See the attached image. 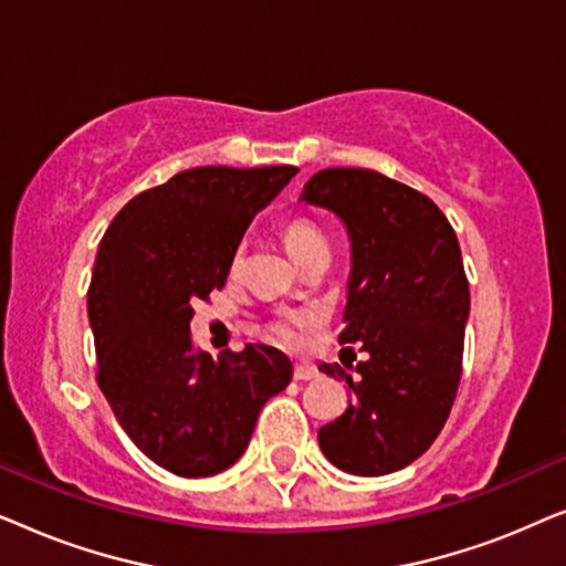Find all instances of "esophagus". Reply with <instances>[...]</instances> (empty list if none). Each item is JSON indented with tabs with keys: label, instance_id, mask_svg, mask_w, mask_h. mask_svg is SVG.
<instances>
[{
	"label": "esophagus",
	"instance_id": "obj_1",
	"mask_svg": "<svg viewBox=\"0 0 566 566\" xmlns=\"http://www.w3.org/2000/svg\"><path fill=\"white\" fill-rule=\"evenodd\" d=\"M316 376L319 374H316V368L308 366V363H296V366H293V378H296V381H312Z\"/></svg>",
	"mask_w": 566,
	"mask_h": 566
}]
</instances>
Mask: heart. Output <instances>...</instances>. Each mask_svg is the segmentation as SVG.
I'll return each instance as SVG.
<instances>
[{
	"instance_id": "b5f03b06",
	"label": "heart",
	"mask_w": 566,
	"mask_h": 566,
	"mask_svg": "<svg viewBox=\"0 0 566 566\" xmlns=\"http://www.w3.org/2000/svg\"><path fill=\"white\" fill-rule=\"evenodd\" d=\"M281 234H283L285 247H289V252L293 254V260H296L298 265L316 252H329L327 237L322 234V229L316 227L314 221L301 219V216L285 221ZM242 265H244V244H239L237 250L231 252L229 273L237 275L239 270H242ZM316 319H319V312H314V308H301V312H281L273 322H270V335H273L277 343L293 347L301 343L304 329L312 327Z\"/></svg>"
}]
</instances>
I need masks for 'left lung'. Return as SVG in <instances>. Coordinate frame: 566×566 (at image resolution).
I'll use <instances>...</instances> for the list:
<instances>
[{
    "label": "left lung",
    "mask_w": 566,
    "mask_h": 566,
    "mask_svg": "<svg viewBox=\"0 0 566 566\" xmlns=\"http://www.w3.org/2000/svg\"><path fill=\"white\" fill-rule=\"evenodd\" d=\"M301 200L345 223L353 268L339 343L368 353L355 376L319 366L347 384L350 407L316 438L347 474H391L432 446L459 389L469 319L459 239L428 196L374 169H322Z\"/></svg>",
    "instance_id": "1"
}]
</instances>
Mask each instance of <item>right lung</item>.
<instances>
[{
	"instance_id": "obj_1",
	"label": "right lung",
	"mask_w": 566,
	"mask_h": 566,
	"mask_svg": "<svg viewBox=\"0 0 566 566\" xmlns=\"http://www.w3.org/2000/svg\"><path fill=\"white\" fill-rule=\"evenodd\" d=\"M298 169L196 167L138 192L107 227L87 291L97 384L134 446L177 476L239 461L270 397L291 384L281 350L219 358L190 339L192 304L223 289L231 252Z\"/></svg>"
}]
</instances>
